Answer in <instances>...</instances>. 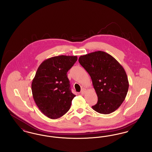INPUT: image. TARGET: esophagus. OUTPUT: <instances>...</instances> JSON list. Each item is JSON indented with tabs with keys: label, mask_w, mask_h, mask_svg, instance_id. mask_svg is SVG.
<instances>
[{
	"label": "esophagus",
	"mask_w": 152,
	"mask_h": 152,
	"mask_svg": "<svg viewBox=\"0 0 152 152\" xmlns=\"http://www.w3.org/2000/svg\"><path fill=\"white\" fill-rule=\"evenodd\" d=\"M86 89H85V88H83L82 89H81V94H86Z\"/></svg>",
	"instance_id": "esophagus-1"
}]
</instances>
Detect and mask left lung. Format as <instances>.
<instances>
[{
    "mask_svg": "<svg viewBox=\"0 0 152 152\" xmlns=\"http://www.w3.org/2000/svg\"><path fill=\"white\" fill-rule=\"evenodd\" d=\"M79 61L90 75L98 97L92 109L104 115L115 111L124 101L129 88L123 66L110 55L101 51L80 56Z\"/></svg>",
    "mask_w": 152,
    "mask_h": 152,
    "instance_id": "left-lung-1",
    "label": "left lung"
}]
</instances>
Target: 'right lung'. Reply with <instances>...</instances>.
<instances>
[{"label":"right lung","mask_w":152,"mask_h":152,"mask_svg":"<svg viewBox=\"0 0 152 152\" xmlns=\"http://www.w3.org/2000/svg\"><path fill=\"white\" fill-rule=\"evenodd\" d=\"M77 60V56L65 55L47 58L39 65L32 80L34 101L44 115L51 119L64 115L76 96L71 91L66 73Z\"/></svg>","instance_id":"right-lung-1"}]
</instances>
